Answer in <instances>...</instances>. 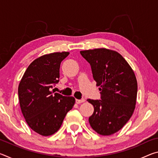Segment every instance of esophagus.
<instances>
[{
    "instance_id": "esophagus-1",
    "label": "esophagus",
    "mask_w": 158,
    "mask_h": 158,
    "mask_svg": "<svg viewBox=\"0 0 158 158\" xmlns=\"http://www.w3.org/2000/svg\"><path fill=\"white\" fill-rule=\"evenodd\" d=\"M84 101H85L84 99H81V100H76V103L77 104H80V103L84 102Z\"/></svg>"
}]
</instances>
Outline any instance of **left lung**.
<instances>
[{
    "instance_id": "left-lung-1",
    "label": "left lung",
    "mask_w": 158,
    "mask_h": 158,
    "mask_svg": "<svg viewBox=\"0 0 158 158\" xmlns=\"http://www.w3.org/2000/svg\"><path fill=\"white\" fill-rule=\"evenodd\" d=\"M80 53L90 63L93 79L101 91V100H87L94 106L89 123L101 135H113L127 123L135 109V74L125 58L115 51L100 48Z\"/></svg>"
}]
</instances>
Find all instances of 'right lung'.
<instances>
[{
  "label": "right lung",
  "instance_id": "add662e5",
  "mask_svg": "<svg viewBox=\"0 0 158 158\" xmlns=\"http://www.w3.org/2000/svg\"><path fill=\"white\" fill-rule=\"evenodd\" d=\"M69 52L45 54L33 60L18 88L20 107L32 130L42 136H50L60 129L66 114L75 103L73 97L52 91L59 81L60 65Z\"/></svg>",
  "mask_w": 158,
  "mask_h": 158
}]
</instances>
